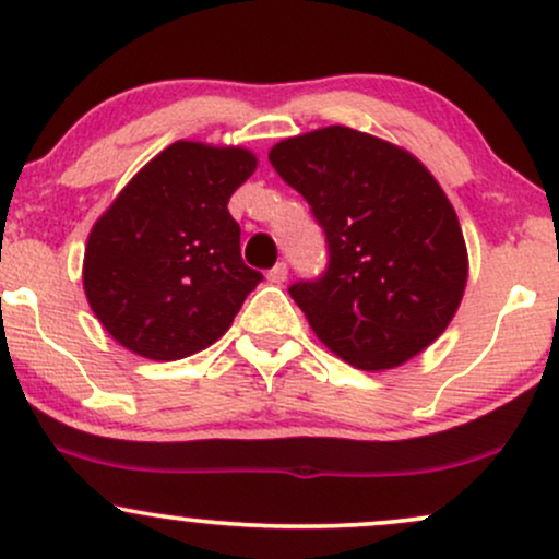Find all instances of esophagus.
Here are the masks:
<instances>
[{
	"label": "esophagus",
	"mask_w": 559,
	"mask_h": 559,
	"mask_svg": "<svg viewBox=\"0 0 559 559\" xmlns=\"http://www.w3.org/2000/svg\"><path fill=\"white\" fill-rule=\"evenodd\" d=\"M286 275H288V267L284 265V262H278L273 271H267V281H271V284H275V286H281L286 281Z\"/></svg>",
	"instance_id": "1"
}]
</instances>
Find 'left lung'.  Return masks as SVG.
I'll list each match as a JSON object with an SVG mask.
<instances>
[{"mask_svg": "<svg viewBox=\"0 0 559 559\" xmlns=\"http://www.w3.org/2000/svg\"><path fill=\"white\" fill-rule=\"evenodd\" d=\"M267 157L329 241V271L288 288L320 342L368 373L420 355L467 284L463 228L431 170L346 126L278 141Z\"/></svg>", "mask_w": 559, "mask_h": 559, "instance_id": "1", "label": "left lung"}]
</instances>
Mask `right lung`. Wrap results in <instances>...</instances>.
<instances>
[{"label":"right lung","instance_id":"add662e5","mask_svg":"<svg viewBox=\"0 0 559 559\" xmlns=\"http://www.w3.org/2000/svg\"><path fill=\"white\" fill-rule=\"evenodd\" d=\"M258 170L243 146L176 141L94 223L83 292L105 331L146 360L215 344L262 273L243 265L228 199Z\"/></svg>","mask_w":559,"mask_h":559}]
</instances>
